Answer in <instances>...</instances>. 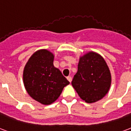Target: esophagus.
I'll use <instances>...</instances> for the list:
<instances>
[{
  "mask_svg": "<svg viewBox=\"0 0 131 131\" xmlns=\"http://www.w3.org/2000/svg\"><path fill=\"white\" fill-rule=\"evenodd\" d=\"M67 80H69V82H71V80H72V78H71V76H68V77H67Z\"/></svg>",
  "mask_w": 131,
  "mask_h": 131,
  "instance_id": "esophagus-1",
  "label": "esophagus"
}]
</instances>
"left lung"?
Listing matches in <instances>:
<instances>
[{"label":"left lung","instance_id":"obj_1","mask_svg":"<svg viewBox=\"0 0 131 131\" xmlns=\"http://www.w3.org/2000/svg\"><path fill=\"white\" fill-rule=\"evenodd\" d=\"M71 84L85 102L91 103L101 99L111 85L110 70L103 58L94 52L81 57Z\"/></svg>","mask_w":131,"mask_h":131}]
</instances>
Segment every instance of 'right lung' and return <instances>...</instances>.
<instances>
[{"label":"right lung","mask_w":131,"mask_h":131,"mask_svg":"<svg viewBox=\"0 0 131 131\" xmlns=\"http://www.w3.org/2000/svg\"><path fill=\"white\" fill-rule=\"evenodd\" d=\"M54 56L47 50L36 51L29 59L24 71V83L33 99L49 105L58 99L69 82L53 66Z\"/></svg>","instance_id":"add662e5"}]
</instances>
